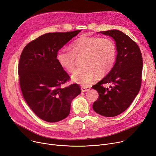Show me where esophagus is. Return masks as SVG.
Instances as JSON below:
<instances>
[{
    "instance_id": "obj_1",
    "label": "esophagus",
    "mask_w": 156,
    "mask_h": 156,
    "mask_svg": "<svg viewBox=\"0 0 156 156\" xmlns=\"http://www.w3.org/2000/svg\"><path fill=\"white\" fill-rule=\"evenodd\" d=\"M90 90V87H81V91L82 92H86Z\"/></svg>"
}]
</instances>
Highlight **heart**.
<instances>
[{"label":"heart","instance_id":"obj_1","mask_svg":"<svg viewBox=\"0 0 156 156\" xmlns=\"http://www.w3.org/2000/svg\"><path fill=\"white\" fill-rule=\"evenodd\" d=\"M70 47L72 51L66 48L59 50L56 58L63 69L72 72L76 67V56L84 55V66L77 70L71 76L72 80L78 84H89L94 79L96 72L99 75H104L114 65L116 47L110 39L83 35Z\"/></svg>","mask_w":156,"mask_h":156}]
</instances>
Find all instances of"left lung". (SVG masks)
<instances>
[{"label":"left lung","mask_w":156,"mask_h":156,"mask_svg":"<svg viewBox=\"0 0 156 156\" xmlns=\"http://www.w3.org/2000/svg\"><path fill=\"white\" fill-rule=\"evenodd\" d=\"M115 42V63L107 75L92 86L99 97L94 102L95 112L105 117H114L126 110L138 94L142 83L143 60L136 43L118 30L99 32ZM111 83L109 88L102 85Z\"/></svg>","instance_id":"obj_1"}]
</instances>
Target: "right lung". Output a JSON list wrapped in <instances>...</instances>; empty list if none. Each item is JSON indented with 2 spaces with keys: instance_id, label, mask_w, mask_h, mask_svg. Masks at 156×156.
<instances>
[{
  "instance_id": "1",
  "label": "right lung",
  "mask_w": 156,
  "mask_h": 156,
  "mask_svg": "<svg viewBox=\"0 0 156 156\" xmlns=\"http://www.w3.org/2000/svg\"><path fill=\"white\" fill-rule=\"evenodd\" d=\"M80 32L42 35L28 43L20 56L18 74L23 96L33 112L45 121L64 119L70 114L72 101L81 92L77 84L62 87L70 77L56 58L58 51Z\"/></svg>"
}]
</instances>
